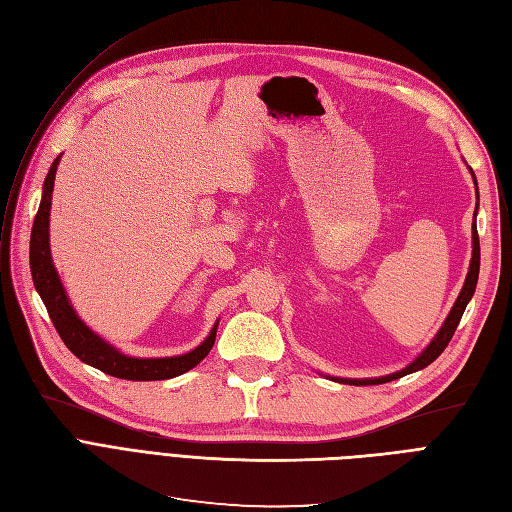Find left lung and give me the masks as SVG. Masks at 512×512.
I'll return each mask as SVG.
<instances>
[{
  "label": "left lung",
  "instance_id": "1",
  "mask_svg": "<svg viewBox=\"0 0 512 512\" xmlns=\"http://www.w3.org/2000/svg\"><path fill=\"white\" fill-rule=\"evenodd\" d=\"M474 175V173H472ZM474 183H476V177H474ZM476 218V213H474ZM472 262H470V271H468V277H466V284H463L459 297L451 309V314H448V318L444 320L440 333L433 337V342L425 348V352L418 356V359L414 363H410L406 369L397 371V374H391V376H384V378H371V380H348V378H335L337 382H344V384H354V386H367V384H384V382H391V380H397L401 376L406 374H412V371H418L427 367L429 363H433L438 359V356L444 352V348L448 346V342H451L455 331H457V324L463 316V312H466V305L468 301L472 299V294L476 290V282H478V269H480V243H478V232H476V224H474V232H472Z\"/></svg>",
  "mask_w": 512,
  "mask_h": 512
}]
</instances>
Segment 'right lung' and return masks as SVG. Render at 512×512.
Wrapping results in <instances>:
<instances>
[{
	"label": "right lung",
	"mask_w": 512,
	"mask_h": 512,
	"mask_svg": "<svg viewBox=\"0 0 512 512\" xmlns=\"http://www.w3.org/2000/svg\"><path fill=\"white\" fill-rule=\"evenodd\" d=\"M59 158L51 164L49 175H46L42 200L32 228V241H29V265H32L34 286L40 292V297L46 305V312H49L59 337L64 339L68 350L74 356H79L83 363L121 380L147 382L168 380L185 374V371H190L203 361L213 348L215 333H218V322H215V327L211 329L205 342L188 354L168 356V359H132V356L121 354L111 344H106L102 337H98L89 327H85V322L76 316L66 297L64 286L59 282V275L53 267L49 247V211Z\"/></svg>",
	"instance_id": "add662e5"
}]
</instances>
